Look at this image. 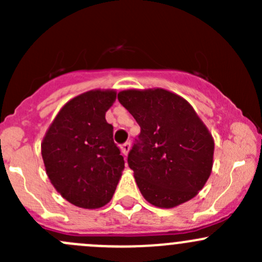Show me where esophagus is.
<instances>
[{
	"instance_id": "1",
	"label": "esophagus",
	"mask_w": 262,
	"mask_h": 262,
	"mask_svg": "<svg viewBox=\"0 0 262 262\" xmlns=\"http://www.w3.org/2000/svg\"><path fill=\"white\" fill-rule=\"evenodd\" d=\"M121 152H123L124 156H126L129 153V150H130V143L129 142H126V143L121 144Z\"/></svg>"
}]
</instances>
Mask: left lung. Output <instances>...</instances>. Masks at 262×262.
I'll list each match as a JSON object with an SVG mask.
<instances>
[{"label": "left lung", "instance_id": "1", "mask_svg": "<svg viewBox=\"0 0 262 262\" xmlns=\"http://www.w3.org/2000/svg\"><path fill=\"white\" fill-rule=\"evenodd\" d=\"M118 100L141 126L128 165L144 199L170 209L196 196L212 173L214 139L194 107L165 89L124 90Z\"/></svg>", "mask_w": 262, "mask_h": 262}]
</instances>
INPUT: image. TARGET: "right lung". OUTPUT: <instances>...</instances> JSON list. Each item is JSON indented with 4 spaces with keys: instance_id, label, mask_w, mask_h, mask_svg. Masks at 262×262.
Returning <instances> with one entry per match:
<instances>
[{
    "instance_id": "add662e5",
    "label": "right lung",
    "mask_w": 262,
    "mask_h": 262,
    "mask_svg": "<svg viewBox=\"0 0 262 262\" xmlns=\"http://www.w3.org/2000/svg\"><path fill=\"white\" fill-rule=\"evenodd\" d=\"M115 90H91L63 105L49 125L41 157L54 189L71 204L97 209L112 200L124 158L105 119Z\"/></svg>"
}]
</instances>
